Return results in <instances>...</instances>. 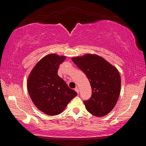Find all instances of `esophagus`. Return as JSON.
Returning a JSON list of instances; mask_svg holds the SVG:
<instances>
[{"label": "esophagus", "mask_w": 146, "mask_h": 146, "mask_svg": "<svg viewBox=\"0 0 146 146\" xmlns=\"http://www.w3.org/2000/svg\"><path fill=\"white\" fill-rule=\"evenodd\" d=\"M75 90L76 91V93H77L78 94L79 93V89H78V88H76L75 89Z\"/></svg>", "instance_id": "esophagus-1"}]
</instances>
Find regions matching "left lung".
Returning <instances> with one entry per match:
<instances>
[{"label":"left lung","instance_id":"obj_1","mask_svg":"<svg viewBox=\"0 0 146 146\" xmlns=\"http://www.w3.org/2000/svg\"><path fill=\"white\" fill-rule=\"evenodd\" d=\"M72 60L86 74L92 89V95L84 103L88 111L97 117L108 115L117 102L121 79L117 69L102 57L86 54Z\"/></svg>","mask_w":146,"mask_h":146}]
</instances>
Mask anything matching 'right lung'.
<instances>
[{
	"label": "right lung",
	"instance_id": "right-lung-1",
	"mask_svg": "<svg viewBox=\"0 0 146 146\" xmlns=\"http://www.w3.org/2000/svg\"><path fill=\"white\" fill-rule=\"evenodd\" d=\"M66 56L49 54L32 70L28 78V91L39 110L46 115H57L77 93L58 75V69Z\"/></svg>",
	"mask_w": 146,
	"mask_h": 146
}]
</instances>
